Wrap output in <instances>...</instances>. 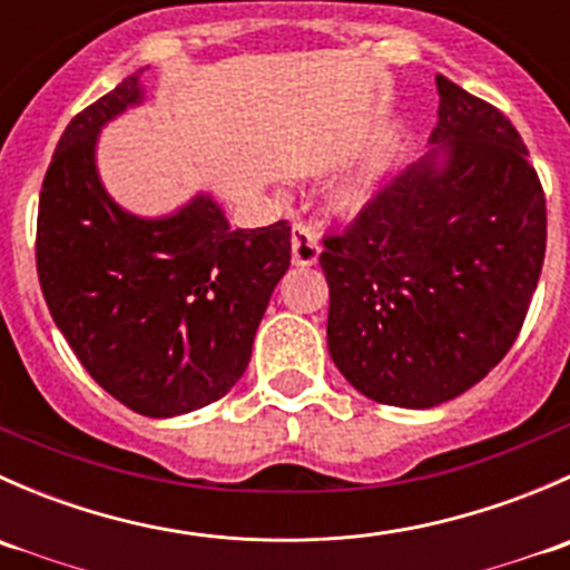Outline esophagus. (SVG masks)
<instances>
[{"label": "esophagus", "mask_w": 570, "mask_h": 570, "mask_svg": "<svg viewBox=\"0 0 570 570\" xmlns=\"http://www.w3.org/2000/svg\"><path fill=\"white\" fill-rule=\"evenodd\" d=\"M320 258V239L306 226L292 228V262L301 267H312Z\"/></svg>", "instance_id": "34e87169"}]
</instances>
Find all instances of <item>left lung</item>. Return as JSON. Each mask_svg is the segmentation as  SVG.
Instances as JSON below:
<instances>
[{
    "instance_id": "left-lung-1",
    "label": "left lung",
    "mask_w": 570,
    "mask_h": 570,
    "mask_svg": "<svg viewBox=\"0 0 570 570\" xmlns=\"http://www.w3.org/2000/svg\"><path fill=\"white\" fill-rule=\"evenodd\" d=\"M435 85L433 157L325 234L320 256L333 364L396 407L441 405L508 355L546 256V195L515 126L441 73Z\"/></svg>"
}]
</instances>
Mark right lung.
Wrapping results in <instances>:
<instances>
[{"mask_svg": "<svg viewBox=\"0 0 570 570\" xmlns=\"http://www.w3.org/2000/svg\"><path fill=\"white\" fill-rule=\"evenodd\" d=\"M140 73L62 131L40 187L36 264L46 306L90 377L131 411L168 419L220 400L243 377L289 269L292 226L232 232L204 195L165 220L109 200L96 135L140 101Z\"/></svg>", "mask_w": 570, "mask_h": 570, "instance_id": "right-lung-1", "label": "right lung"}]
</instances>
